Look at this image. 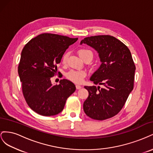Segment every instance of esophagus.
Here are the masks:
<instances>
[{"label": "esophagus", "mask_w": 153, "mask_h": 153, "mask_svg": "<svg viewBox=\"0 0 153 153\" xmlns=\"http://www.w3.org/2000/svg\"><path fill=\"white\" fill-rule=\"evenodd\" d=\"M81 88H82V87L80 85H76V89H81Z\"/></svg>", "instance_id": "esophagus-1"}]
</instances>
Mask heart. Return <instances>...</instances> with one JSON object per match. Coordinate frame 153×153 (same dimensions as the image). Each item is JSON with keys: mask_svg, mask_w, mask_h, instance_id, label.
<instances>
[{"mask_svg": "<svg viewBox=\"0 0 153 153\" xmlns=\"http://www.w3.org/2000/svg\"><path fill=\"white\" fill-rule=\"evenodd\" d=\"M78 54L80 57L84 60L86 59H90L91 60L93 58V53L91 50L87 49H81L78 51ZM68 53H65L62 57V63L65 64L67 61ZM86 75V73L84 71L82 70H70L66 73V77L69 80H70L75 84H80L84 80V77Z\"/></svg>", "mask_w": 153, "mask_h": 153, "instance_id": "1", "label": "heart"}]
</instances>
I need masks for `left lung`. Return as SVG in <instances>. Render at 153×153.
Wrapping results in <instances>:
<instances>
[{"label": "left lung", "instance_id": "left-lung-1", "mask_svg": "<svg viewBox=\"0 0 153 153\" xmlns=\"http://www.w3.org/2000/svg\"><path fill=\"white\" fill-rule=\"evenodd\" d=\"M83 43L99 53L101 64L90 80L95 85L104 86H85L89 96L83 107L87 116L103 121L115 116L123 108L133 89L135 65L129 48L114 36L87 37L81 41Z\"/></svg>", "mask_w": 153, "mask_h": 153}]
</instances>
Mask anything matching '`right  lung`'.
<instances>
[{"label":"right lung","mask_w":153,"mask_h":153,"mask_svg":"<svg viewBox=\"0 0 153 153\" xmlns=\"http://www.w3.org/2000/svg\"><path fill=\"white\" fill-rule=\"evenodd\" d=\"M78 38L43 33L32 38L22 50L18 67L22 92L29 107L43 116L61 112L66 101L76 90L69 80L62 79L53 85L54 76L62 55Z\"/></svg>","instance_id":"add662e5"}]
</instances>
